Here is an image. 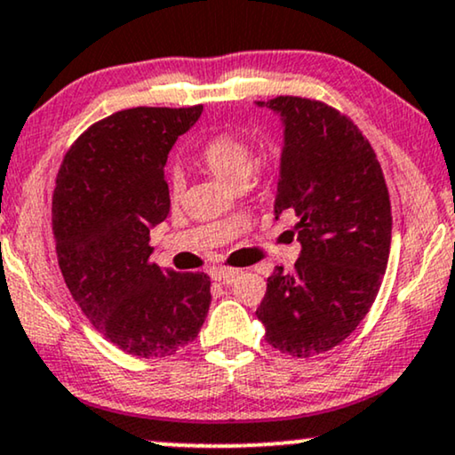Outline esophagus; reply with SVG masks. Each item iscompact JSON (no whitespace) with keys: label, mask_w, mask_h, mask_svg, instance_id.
Segmentation results:
<instances>
[{"label":"esophagus","mask_w":455,"mask_h":455,"mask_svg":"<svg viewBox=\"0 0 455 455\" xmlns=\"http://www.w3.org/2000/svg\"><path fill=\"white\" fill-rule=\"evenodd\" d=\"M239 273H241V268H228V267L216 268L214 270V279L220 281V283H231V281L237 277Z\"/></svg>","instance_id":"34e87169"}]
</instances>
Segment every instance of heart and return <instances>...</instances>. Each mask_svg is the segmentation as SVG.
I'll use <instances>...</instances> for the list:
<instances>
[{
	"label": "heart",
	"instance_id": "1",
	"mask_svg": "<svg viewBox=\"0 0 455 455\" xmlns=\"http://www.w3.org/2000/svg\"><path fill=\"white\" fill-rule=\"evenodd\" d=\"M199 161L212 174H216L220 180L235 188L243 187L258 165L250 142L233 134V132H218V134L208 138L199 151ZM182 188H185V176L180 170H174L170 174L172 197H178Z\"/></svg>",
	"mask_w": 455,
	"mask_h": 455
}]
</instances>
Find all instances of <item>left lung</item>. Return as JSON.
<instances>
[{
	"label": "left lung",
	"mask_w": 455,
	"mask_h": 455,
	"mask_svg": "<svg viewBox=\"0 0 455 455\" xmlns=\"http://www.w3.org/2000/svg\"><path fill=\"white\" fill-rule=\"evenodd\" d=\"M285 147L275 216L291 212L302 254L291 275L275 267L256 317L270 347L313 356L347 340L370 313L388 264V188L370 140L321 100L277 96Z\"/></svg>",
	"instance_id": "8db88e82"
}]
</instances>
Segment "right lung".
I'll return each instance as SVG.
<instances>
[{"label":"right lung","instance_id":"right-lung-1","mask_svg":"<svg viewBox=\"0 0 455 455\" xmlns=\"http://www.w3.org/2000/svg\"><path fill=\"white\" fill-rule=\"evenodd\" d=\"M204 107H136L90 125L68 148L52 195V233L73 300L134 356L191 344L210 310L205 273L151 262V228L170 214L164 165Z\"/></svg>","mask_w":455,"mask_h":455}]
</instances>
